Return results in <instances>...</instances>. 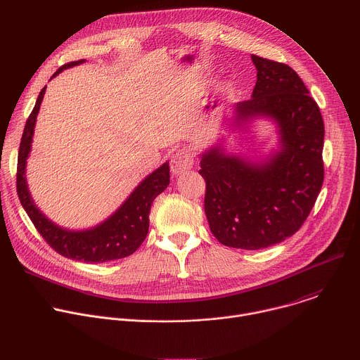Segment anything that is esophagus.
Masks as SVG:
<instances>
[{
	"label": "esophagus",
	"instance_id": "esophagus-1",
	"mask_svg": "<svg viewBox=\"0 0 360 360\" xmlns=\"http://www.w3.org/2000/svg\"><path fill=\"white\" fill-rule=\"evenodd\" d=\"M192 165H193L192 155L189 153V150H186V149L176 150L171 158V171L176 176L189 171L192 168Z\"/></svg>",
	"mask_w": 360,
	"mask_h": 360
}]
</instances>
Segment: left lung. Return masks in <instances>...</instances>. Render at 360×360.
<instances>
[{
    "instance_id": "1",
    "label": "left lung",
    "mask_w": 360,
    "mask_h": 360,
    "mask_svg": "<svg viewBox=\"0 0 360 360\" xmlns=\"http://www.w3.org/2000/svg\"><path fill=\"white\" fill-rule=\"evenodd\" d=\"M250 58L256 84L250 99L233 105L228 128L242 136L264 120L275 125L278 143L268 153L246 155L229 152L222 136L199 153V174L207 182L205 214L214 236L255 250L292 236L312 211L323 184L325 125L290 67Z\"/></svg>"
}]
</instances>
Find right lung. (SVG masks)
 <instances>
[{
  "instance_id": "1",
  "label": "right lung",
  "mask_w": 360,
  "mask_h": 360,
  "mask_svg": "<svg viewBox=\"0 0 360 360\" xmlns=\"http://www.w3.org/2000/svg\"><path fill=\"white\" fill-rule=\"evenodd\" d=\"M84 63L85 60H79L63 65L51 77V79L60 75L64 70ZM45 89L46 86L41 89L35 107L27 120L18 150L17 192L22 208L46 243L65 258L86 264H102L127 258L141 246L146 238L150 205L153 199L169 185V162L167 161L158 169L145 176L121 203V207L95 226L86 229H68L57 225L37 207L27 182V160L31 153L37 115L39 112Z\"/></svg>"
}]
</instances>
